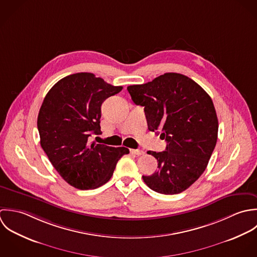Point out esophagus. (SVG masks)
Listing matches in <instances>:
<instances>
[{
	"instance_id": "1",
	"label": "esophagus",
	"mask_w": 257,
	"mask_h": 257,
	"mask_svg": "<svg viewBox=\"0 0 257 257\" xmlns=\"http://www.w3.org/2000/svg\"><path fill=\"white\" fill-rule=\"evenodd\" d=\"M131 153H132V154L137 155V156H141V155L144 154V151L139 150V149H132V150H131Z\"/></svg>"
}]
</instances>
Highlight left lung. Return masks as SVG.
<instances>
[{"instance_id":"obj_1","label":"left lung","mask_w":257,"mask_h":257,"mask_svg":"<svg viewBox=\"0 0 257 257\" xmlns=\"http://www.w3.org/2000/svg\"><path fill=\"white\" fill-rule=\"evenodd\" d=\"M133 102L144 106L148 129L161 131L166 151L154 152L158 171L143 176L145 184L164 195L180 194L205 172L217 140L213 103L190 77L168 72L152 81L127 87Z\"/></svg>"}]
</instances>
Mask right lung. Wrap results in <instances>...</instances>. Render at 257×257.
Masks as SVG:
<instances>
[{"label":"right lung","mask_w":257,"mask_h":257,"mask_svg":"<svg viewBox=\"0 0 257 257\" xmlns=\"http://www.w3.org/2000/svg\"><path fill=\"white\" fill-rule=\"evenodd\" d=\"M122 88L93 73H74L57 81L41 106V146L61 178L76 189H96L106 184L119 159L129 153L125 147H109L89 139L101 133L104 100Z\"/></svg>","instance_id":"1"}]
</instances>
